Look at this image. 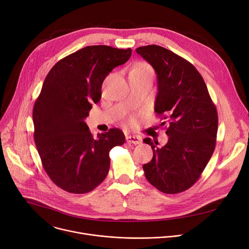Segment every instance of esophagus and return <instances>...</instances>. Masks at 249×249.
Here are the masks:
<instances>
[{"label": "esophagus", "instance_id": "obj_1", "mask_svg": "<svg viewBox=\"0 0 249 249\" xmlns=\"http://www.w3.org/2000/svg\"><path fill=\"white\" fill-rule=\"evenodd\" d=\"M126 141L132 144H140L142 142V139L140 136H127Z\"/></svg>", "mask_w": 249, "mask_h": 249}]
</instances>
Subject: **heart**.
Returning <instances> with one entry per match:
<instances>
[{
  "mask_svg": "<svg viewBox=\"0 0 249 249\" xmlns=\"http://www.w3.org/2000/svg\"><path fill=\"white\" fill-rule=\"evenodd\" d=\"M132 70L139 71V72H147V73H152L153 74L152 68L148 64H146V63H139V64L135 65ZM131 123H133V121H132Z\"/></svg>",
  "mask_w": 249,
  "mask_h": 249,
  "instance_id": "1",
  "label": "heart"
}]
</instances>
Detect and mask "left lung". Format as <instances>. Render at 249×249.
<instances>
[{
    "mask_svg": "<svg viewBox=\"0 0 249 249\" xmlns=\"http://www.w3.org/2000/svg\"><path fill=\"white\" fill-rule=\"evenodd\" d=\"M136 52L154 68L158 93L154 111L168 122L167 144L145 138L153 150L152 160L143 165L146 179L159 191L176 194L199 179L210 160L218 127L217 110L205 82L194 66L157 45L139 47Z\"/></svg>",
    "mask_w": 249,
    "mask_h": 249,
    "instance_id": "left-lung-1",
    "label": "left lung"
}]
</instances>
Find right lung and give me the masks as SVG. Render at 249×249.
Returning a JSON list of instances; mask_svg holds the SVG:
<instances>
[{"instance_id": "obj_1", "label": "right lung", "mask_w": 249, "mask_h": 249, "mask_svg": "<svg viewBox=\"0 0 249 249\" xmlns=\"http://www.w3.org/2000/svg\"><path fill=\"white\" fill-rule=\"evenodd\" d=\"M131 53L130 48L87 46L57 62L43 83L33 108L34 140L46 173L65 191L88 193L101 184L110 150L125 142L118 128L94 138L84 119L100 101L106 76Z\"/></svg>"}]
</instances>
